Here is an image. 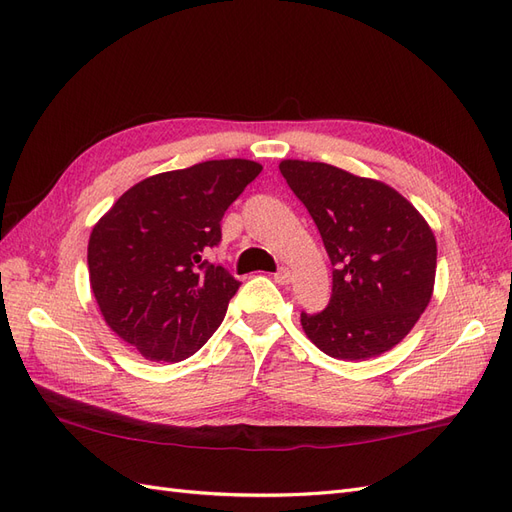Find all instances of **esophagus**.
I'll return each mask as SVG.
<instances>
[{
	"mask_svg": "<svg viewBox=\"0 0 512 512\" xmlns=\"http://www.w3.org/2000/svg\"><path fill=\"white\" fill-rule=\"evenodd\" d=\"M273 280L277 284H288L290 282V271L286 267H280L275 273H273Z\"/></svg>",
	"mask_w": 512,
	"mask_h": 512,
	"instance_id": "obj_1",
	"label": "esophagus"
}]
</instances>
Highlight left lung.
Listing matches in <instances>:
<instances>
[{
    "instance_id": "obj_1",
    "label": "left lung",
    "mask_w": 512,
    "mask_h": 512,
    "mask_svg": "<svg viewBox=\"0 0 512 512\" xmlns=\"http://www.w3.org/2000/svg\"><path fill=\"white\" fill-rule=\"evenodd\" d=\"M333 265L329 305L301 312L305 335L333 359L365 361L397 346L429 305L436 237L389 185L324 164L284 160Z\"/></svg>"
}]
</instances>
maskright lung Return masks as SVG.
Wrapping results in <instances>:
<instances>
[{
	"instance_id": "add662e5",
	"label": "right lung",
	"mask_w": 512,
	"mask_h": 512,
	"mask_svg": "<svg viewBox=\"0 0 512 512\" xmlns=\"http://www.w3.org/2000/svg\"><path fill=\"white\" fill-rule=\"evenodd\" d=\"M262 166L207 160L136 183L94 226L89 282L100 312L149 361L177 363L207 344L241 282L207 260L222 218Z\"/></svg>"
}]
</instances>
